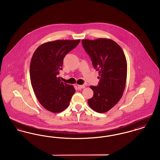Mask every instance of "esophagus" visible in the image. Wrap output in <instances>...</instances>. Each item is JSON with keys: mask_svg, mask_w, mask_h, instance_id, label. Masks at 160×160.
<instances>
[{"mask_svg": "<svg viewBox=\"0 0 160 160\" xmlns=\"http://www.w3.org/2000/svg\"><path fill=\"white\" fill-rule=\"evenodd\" d=\"M85 88V86L84 85H78V88L79 89H83Z\"/></svg>", "mask_w": 160, "mask_h": 160, "instance_id": "1", "label": "esophagus"}]
</instances>
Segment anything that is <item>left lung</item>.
I'll return each mask as SVG.
<instances>
[{
    "label": "left lung",
    "instance_id": "left-lung-1",
    "mask_svg": "<svg viewBox=\"0 0 160 160\" xmlns=\"http://www.w3.org/2000/svg\"><path fill=\"white\" fill-rule=\"evenodd\" d=\"M82 43L101 76L98 86H90L93 95L88 99V104L94 111L105 113L119 102L125 90L127 75L125 54L110 39H83Z\"/></svg>",
    "mask_w": 160,
    "mask_h": 160
}]
</instances>
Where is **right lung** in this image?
<instances>
[{"label":"right lung","mask_w":160,"mask_h":160,"mask_svg":"<svg viewBox=\"0 0 160 160\" xmlns=\"http://www.w3.org/2000/svg\"><path fill=\"white\" fill-rule=\"evenodd\" d=\"M80 39L56 40L39 46L32 57L30 77L33 91L40 104L53 113L66 109L76 90L72 85L63 83L59 74L66 54Z\"/></svg>","instance_id":"1"}]
</instances>
